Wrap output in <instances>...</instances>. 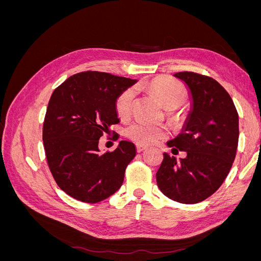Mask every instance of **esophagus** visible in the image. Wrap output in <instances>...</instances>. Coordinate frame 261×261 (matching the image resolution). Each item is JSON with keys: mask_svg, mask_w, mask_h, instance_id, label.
I'll return each mask as SVG.
<instances>
[{"mask_svg": "<svg viewBox=\"0 0 261 261\" xmlns=\"http://www.w3.org/2000/svg\"><path fill=\"white\" fill-rule=\"evenodd\" d=\"M136 149H137V152H141V151H144L146 147L143 145H136Z\"/></svg>", "mask_w": 261, "mask_h": 261, "instance_id": "34e87169", "label": "esophagus"}]
</instances>
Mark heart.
Wrapping results in <instances>:
<instances>
[{"label":"heart","mask_w":261,"mask_h":261,"mask_svg":"<svg viewBox=\"0 0 261 261\" xmlns=\"http://www.w3.org/2000/svg\"><path fill=\"white\" fill-rule=\"evenodd\" d=\"M148 89L168 110H174L184 103L187 92L184 86L170 77H158L148 84ZM135 90L129 88L117 98L115 110L117 115L126 118L130 115ZM126 137L139 145H151L168 136V129L163 126L150 125L143 121H134L124 128Z\"/></svg>","instance_id":"heart-1"}]
</instances>
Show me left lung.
<instances>
[{
	"mask_svg": "<svg viewBox=\"0 0 261 261\" xmlns=\"http://www.w3.org/2000/svg\"><path fill=\"white\" fill-rule=\"evenodd\" d=\"M174 76L188 87L192 109L183 130L168 146L187 155L177 161L164 152L156 184L172 200L197 203L222 185L232 168L239 145V114L230 94L213 78L193 72Z\"/></svg>",
	"mask_w": 261,
	"mask_h": 261,
	"instance_id": "obj_1",
	"label": "left lung"
}]
</instances>
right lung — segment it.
I'll list each match as a JSON object with an SVG mask.
<instances>
[{
	"instance_id": "1",
	"label": "right lung",
	"mask_w": 261,
	"mask_h": 261,
	"mask_svg": "<svg viewBox=\"0 0 261 261\" xmlns=\"http://www.w3.org/2000/svg\"><path fill=\"white\" fill-rule=\"evenodd\" d=\"M137 81L102 72L70 76L50 98L43 123V146L59 187L83 202L96 203L123 184L135 145L121 140L112 152L101 153L99 139L117 124L115 103Z\"/></svg>"
}]
</instances>
